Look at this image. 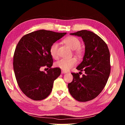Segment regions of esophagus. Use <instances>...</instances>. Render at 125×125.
I'll return each instance as SVG.
<instances>
[{
	"mask_svg": "<svg viewBox=\"0 0 125 125\" xmlns=\"http://www.w3.org/2000/svg\"><path fill=\"white\" fill-rule=\"evenodd\" d=\"M62 73H67V71L62 70Z\"/></svg>",
	"mask_w": 125,
	"mask_h": 125,
	"instance_id": "1",
	"label": "esophagus"
}]
</instances>
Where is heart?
I'll return each mask as SVG.
<instances>
[{
    "label": "heart",
    "instance_id": "obj_1",
    "mask_svg": "<svg viewBox=\"0 0 125 125\" xmlns=\"http://www.w3.org/2000/svg\"><path fill=\"white\" fill-rule=\"evenodd\" d=\"M63 42L73 50L78 56H81L83 54V50L80 47L81 42L77 37L74 36L67 37L63 40ZM59 45L57 42L52 43L51 46L50 52L51 56L54 58L58 57V49ZM77 61L75 58H62L56 63V66L60 68L63 70L67 71L71 69L77 63Z\"/></svg>",
    "mask_w": 125,
    "mask_h": 125
}]
</instances>
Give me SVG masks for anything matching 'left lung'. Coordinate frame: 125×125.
<instances>
[{"mask_svg":"<svg viewBox=\"0 0 125 125\" xmlns=\"http://www.w3.org/2000/svg\"><path fill=\"white\" fill-rule=\"evenodd\" d=\"M70 34L81 37L84 43V56L77 69L85 73L80 77L71 73L73 80L68 87L75 100L87 102L99 95L106 84L111 72L110 54L105 42L91 31L81 30Z\"/></svg>","mask_w":125,"mask_h":125,"instance_id":"obj_1","label":"left lung"}]
</instances>
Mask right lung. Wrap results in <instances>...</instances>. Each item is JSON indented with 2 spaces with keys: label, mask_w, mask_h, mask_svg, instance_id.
I'll list each match as a JSON object with an SVG mask.
<instances>
[{
  "label": "right lung",
  "mask_w": 125,
  "mask_h": 125,
  "mask_svg": "<svg viewBox=\"0 0 125 125\" xmlns=\"http://www.w3.org/2000/svg\"><path fill=\"white\" fill-rule=\"evenodd\" d=\"M66 33L40 30L24 35L18 43L13 56L14 72L19 86L30 99L42 100L52 92L61 70L51 68L53 59L50 49ZM44 66L50 68L46 73L40 71Z\"/></svg>",
  "instance_id": "obj_1"
}]
</instances>
